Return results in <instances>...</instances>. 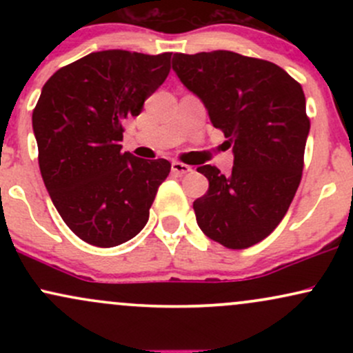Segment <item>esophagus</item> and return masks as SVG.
Wrapping results in <instances>:
<instances>
[{
    "instance_id": "obj_1",
    "label": "esophagus",
    "mask_w": 353,
    "mask_h": 353,
    "mask_svg": "<svg viewBox=\"0 0 353 353\" xmlns=\"http://www.w3.org/2000/svg\"><path fill=\"white\" fill-rule=\"evenodd\" d=\"M171 169L176 176H184V174H189L190 171H192L188 164H182V163H179V161H174V163L171 164Z\"/></svg>"
}]
</instances>
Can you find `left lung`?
Instances as JSON below:
<instances>
[{"mask_svg": "<svg viewBox=\"0 0 353 353\" xmlns=\"http://www.w3.org/2000/svg\"><path fill=\"white\" fill-rule=\"evenodd\" d=\"M172 70L234 152L229 176L197 168L209 181L192 204L197 224L228 249H247L281 224L301 184L310 131L302 86L270 61L222 50L176 52Z\"/></svg>", "mask_w": 353, "mask_h": 353, "instance_id": "left-lung-1", "label": "left lung"}]
</instances>
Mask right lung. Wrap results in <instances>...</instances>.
Here are the masks:
<instances>
[{
	"instance_id": "right-lung-1",
	"label": "right lung",
	"mask_w": 353,
	"mask_h": 353,
	"mask_svg": "<svg viewBox=\"0 0 353 353\" xmlns=\"http://www.w3.org/2000/svg\"><path fill=\"white\" fill-rule=\"evenodd\" d=\"M171 54L91 52L46 81L33 111L44 185L66 225L96 247L128 242L148 224L165 159L123 152V121L171 71Z\"/></svg>"
}]
</instances>
